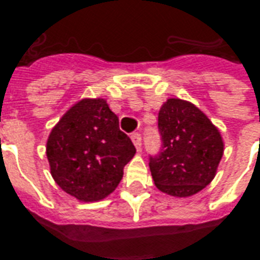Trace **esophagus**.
Here are the masks:
<instances>
[{"instance_id": "obj_1", "label": "esophagus", "mask_w": 260, "mask_h": 260, "mask_svg": "<svg viewBox=\"0 0 260 260\" xmlns=\"http://www.w3.org/2000/svg\"><path fill=\"white\" fill-rule=\"evenodd\" d=\"M131 139H132V142H134L135 147L138 148V151H140V148H142V135L134 134L131 136Z\"/></svg>"}]
</instances>
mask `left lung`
I'll return each mask as SVG.
<instances>
[{
    "instance_id": "8db88e82",
    "label": "left lung",
    "mask_w": 260,
    "mask_h": 260,
    "mask_svg": "<svg viewBox=\"0 0 260 260\" xmlns=\"http://www.w3.org/2000/svg\"><path fill=\"white\" fill-rule=\"evenodd\" d=\"M162 148L150 156L155 186L174 197L201 191L216 175L222 158L221 135L197 106L169 98L159 110Z\"/></svg>"
}]
</instances>
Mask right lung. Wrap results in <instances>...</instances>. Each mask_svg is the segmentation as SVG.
<instances>
[{"label":"right lung","mask_w":260,"mask_h":260,"mask_svg":"<svg viewBox=\"0 0 260 260\" xmlns=\"http://www.w3.org/2000/svg\"><path fill=\"white\" fill-rule=\"evenodd\" d=\"M136 148L120 131L104 98H85L67 110L47 142L51 175L79 201H100L113 191Z\"/></svg>","instance_id":"add662e5"}]
</instances>
